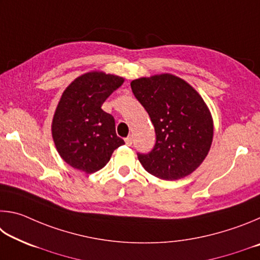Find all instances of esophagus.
Wrapping results in <instances>:
<instances>
[{
	"label": "esophagus",
	"mask_w": 260,
	"mask_h": 260,
	"mask_svg": "<svg viewBox=\"0 0 260 260\" xmlns=\"http://www.w3.org/2000/svg\"><path fill=\"white\" fill-rule=\"evenodd\" d=\"M125 142L127 146H132V143H133V138H132V135L127 136V138L125 139Z\"/></svg>",
	"instance_id": "obj_1"
}]
</instances>
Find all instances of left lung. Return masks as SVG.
I'll return each mask as SVG.
<instances>
[{
  "mask_svg": "<svg viewBox=\"0 0 260 260\" xmlns=\"http://www.w3.org/2000/svg\"><path fill=\"white\" fill-rule=\"evenodd\" d=\"M131 87L156 132L152 150L138 153L141 164L171 181L192 173L208 156L213 139L212 117L201 95L169 73L136 79Z\"/></svg>",
  "mask_w": 260,
  "mask_h": 260,
  "instance_id": "obj_1",
  "label": "left lung"
}]
</instances>
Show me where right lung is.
Returning a JSON list of instances; mask_svg holds the SVG:
<instances>
[{
  "instance_id": "add662e5",
  "label": "right lung",
  "mask_w": 260,
  "mask_h": 260,
  "mask_svg": "<svg viewBox=\"0 0 260 260\" xmlns=\"http://www.w3.org/2000/svg\"><path fill=\"white\" fill-rule=\"evenodd\" d=\"M124 79L88 72L69 85L57 105L51 132L59 156L87 174L98 172L112 152L125 144L116 134L114 118L101 107Z\"/></svg>"
}]
</instances>
